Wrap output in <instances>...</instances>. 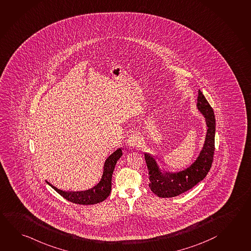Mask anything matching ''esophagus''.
Returning a JSON list of instances; mask_svg holds the SVG:
<instances>
[{
  "mask_svg": "<svg viewBox=\"0 0 251 251\" xmlns=\"http://www.w3.org/2000/svg\"><path fill=\"white\" fill-rule=\"evenodd\" d=\"M140 142V137L137 134H132L131 136L128 138L127 144L128 146L135 147L139 144Z\"/></svg>",
  "mask_w": 251,
  "mask_h": 251,
  "instance_id": "34e87169",
  "label": "esophagus"
}]
</instances>
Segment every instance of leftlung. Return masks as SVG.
<instances>
[{"label": "left lung", "mask_w": 251, "mask_h": 251, "mask_svg": "<svg viewBox=\"0 0 251 251\" xmlns=\"http://www.w3.org/2000/svg\"><path fill=\"white\" fill-rule=\"evenodd\" d=\"M197 108L205 118L207 133L200 155L191 166L175 174L162 173L155 158L150 154H144L151 181L149 187L158 197L179 196L201 181L210 171L214 155L216 120L213 109L200 90L198 91Z\"/></svg>", "instance_id": "8db88e82"}]
</instances>
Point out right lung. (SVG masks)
I'll use <instances>...</instances> for the list:
<instances>
[{"mask_svg": "<svg viewBox=\"0 0 251 251\" xmlns=\"http://www.w3.org/2000/svg\"><path fill=\"white\" fill-rule=\"evenodd\" d=\"M122 155V150L119 149L115 151L113 154L109 155L105 161L104 167H103V174L100 182L96 186L88 189L86 191L80 192H67L61 190L59 188L53 186L51 183L46 180L52 188L63 196L64 199L72 201L73 203L82 204V205H91L96 204L104 201L110 194L111 191V178L112 174L114 171L115 165L117 164L118 160Z\"/></svg>", "mask_w": 251, "mask_h": 251, "instance_id": "add662e5", "label": "right lung"}]
</instances>
